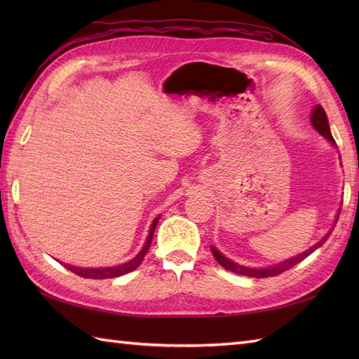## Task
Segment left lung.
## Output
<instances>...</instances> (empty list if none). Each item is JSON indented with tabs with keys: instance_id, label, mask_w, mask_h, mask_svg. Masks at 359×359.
<instances>
[{
	"instance_id": "left-lung-1",
	"label": "left lung",
	"mask_w": 359,
	"mask_h": 359,
	"mask_svg": "<svg viewBox=\"0 0 359 359\" xmlns=\"http://www.w3.org/2000/svg\"><path fill=\"white\" fill-rule=\"evenodd\" d=\"M310 121H311V125L315 126V129H316V131H318L319 134H321L323 137H325L327 140L332 142V143L334 144V139H333L332 133H330L329 120H327L325 111L323 109L321 104H316V106H315L313 112H311ZM339 212H341V210L338 211L337 219H334V225H337L338 219H339ZM334 225H333V226H334ZM333 226L330 228L329 233H327L321 241H319L318 243H315V245L311 247V248H309L307 251H304V253L297 255V256H294V257H290V259H287V261L280 262V264H276V265H273V266H266V269H250V266H243V265H239V264H236V262L230 261V259L225 257L224 255H220V251H217L215 247H211V251H212V256L216 257V261H217L220 265H222L225 270H230V271H233V273L242 274V276H251V278H269V276H276V274L284 273V271L292 269V266H294L296 264H299V262L304 261V259H306L307 256H310L311 253H313V251H315L316 248L321 247L323 243H324L327 239H329V236H330L332 231H333Z\"/></svg>"
}]
</instances>
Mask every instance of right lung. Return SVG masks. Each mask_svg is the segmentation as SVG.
<instances>
[{"label":"right lung","mask_w":359,"mask_h":359,"mask_svg":"<svg viewBox=\"0 0 359 359\" xmlns=\"http://www.w3.org/2000/svg\"><path fill=\"white\" fill-rule=\"evenodd\" d=\"M157 222H158V217H156L154 222H152V225L149 228V234H148V238H147V242H144V245L140 250V253L137 255L134 259H131V261H129V262H126V264H121V265H117V266H108V269H80V266H74V265H67V264H65V266L69 271L79 274V276H81V278H86V279L117 278V276H121V274H126L129 271H133V270H135L137 266L142 264L144 255L148 253V250L151 247L152 236H154V230H156V226H157Z\"/></svg>","instance_id":"right-lung-1"}]
</instances>
